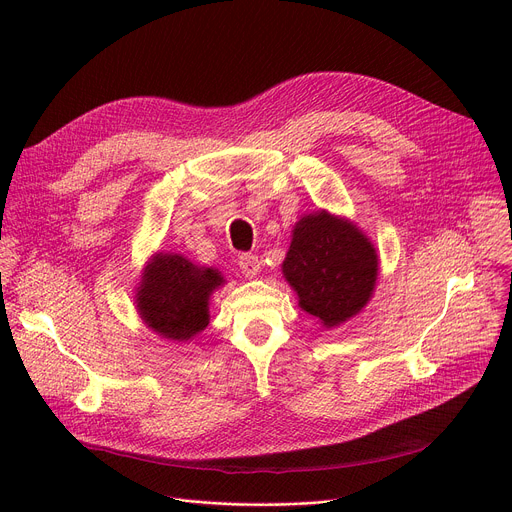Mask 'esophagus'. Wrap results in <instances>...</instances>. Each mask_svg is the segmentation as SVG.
I'll list each match as a JSON object with an SVG mask.
<instances>
[{"label":"esophagus","instance_id":"esophagus-1","mask_svg":"<svg viewBox=\"0 0 512 512\" xmlns=\"http://www.w3.org/2000/svg\"><path fill=\"white\" fill-rule=\"evenodd\" d=\"M259 267H261V261L257 255H251V253H243L239 257V269L245 277H255L259 273Z\"/></svg>","mask_w":512,"mask_h":512}]
</instances>
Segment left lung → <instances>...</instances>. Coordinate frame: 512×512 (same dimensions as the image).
<instances>
[{"label":"left lung","mask_w":512,"mask_h":512,"mask_svg":"<svg viewBox=\"0 0 512 512\" xmlns=\"http://www.w3.org/2000/svg\"><path fill=\"white\" fill-rule=\"evenodd\" d=\"M281 271L300 308L324 328H336L371 300L379 255L354 223L318 210L296 223Z\"/></svg>","instance_id":"1"}]
</instances>
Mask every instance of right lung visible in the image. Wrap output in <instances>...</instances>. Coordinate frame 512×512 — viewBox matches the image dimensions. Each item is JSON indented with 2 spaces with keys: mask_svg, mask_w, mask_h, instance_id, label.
Segmentation results:
<instances>
[{
  "mask_svg": "<svg viewBox=\"0 0 512 512\" xmlns=\"http://www.w3.org/2000/svg\"><path fill=\"white\" fill-rule=\"evenodd\" d=\"M223 283L218 269L198 267L178 253H156L137 287V312L162 338L186 342L208 326L210 294Z\"/></svg>",
  "mask_w": 512,
  "mask_h": 512,
  "instance_id": "obj_1",
  "label": "right lung"
}]
</instances>
